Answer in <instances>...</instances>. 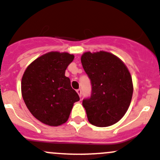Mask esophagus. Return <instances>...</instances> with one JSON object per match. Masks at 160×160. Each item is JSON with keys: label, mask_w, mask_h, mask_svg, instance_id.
Here are the masks:
<instances>
[{"label": "esophagus", "mask_w": 160, "mask_h": 160, "mask_svg": "<svg viewBox=\"0 0 160 160\" xmlns=\"http://www.w3.org/2000/svg\"><path fill=\"white\" fill-rule=\"evenodd\" d=\"M77 93H78L79 96H80V97H81V90H80V89L77 90Z\"/></svg>", "instance_id": "esophagus-1"}]
</instances>
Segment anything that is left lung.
Instances as JSON below:
<instances>
[{"label":"left lung","mask_w":160,"mask_h":160,"mask_svg":"<svg viewBox=\"0 0 160 160\" xmlns=\"http://www.w3.org/2000/svg\"><path fill=\"white\" fill-rule=\"evenodd\" d=\"M82 66L90 80L91 94L83 100L90 124L108 127L125 115L133 93L131 74L120 59L107 52H85Z\"/></svg>","instance_id":"obj_1"}]
</instances>
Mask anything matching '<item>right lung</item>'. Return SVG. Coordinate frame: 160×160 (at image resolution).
<instances>
[{
  "mask_svg": "<svg viewBox=\"0 0 160 160\" xmlns=\"http://www.w3.org/2000/svg\"><path fill=\"white\" fill-rule=\"evenodd\" d=\"M73 55L51 52L32 62L23 74L22 93L32 115L46 125L58 126L69 118L79 95L65 76Z\"/></svg>",
  "mask_w": 160,
  "mask_h": 160,
  "instance_id": "right-lung-1",
  "label": "right lung"
}]
</instances>
